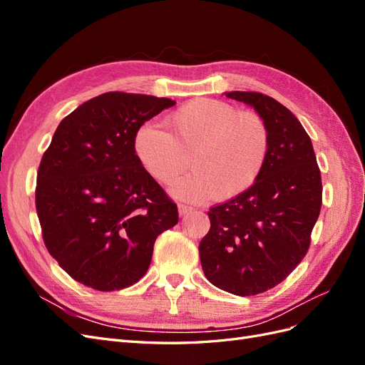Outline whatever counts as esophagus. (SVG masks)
<instances>
[{
    "label": "esophagus",
    "mask_w": 365,
    "mask_h": 365,
    "mask_svg": "<svg viewBox=\"0 0 365 365\" xmlns=\"http://www.w3.org/2000/svg\"><path fill=\"white\" fill-rule=\"evenodd\" d=\"M192 207H189V205H185V204H178V212H180V216H185V215H189L190 212H192Z\"/></svg>",
    "instance_id": "esophagus-1"
}]
</instances>
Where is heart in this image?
Instances as JSON below:
<instances>
[{
	"instance_id": "b5f03b06",
	"label": "heart",
	"mask_w": 365,
	"mask_h": 365,
	"mask_svg": "<svg viewBox=\"0 0 365 365\" xmlns=\"http://www.w3.org/2000/svg\"><path fill=\"white\" fill-rule=\"evenodd\" d=\"M169 128L143 126L134 148L141 168L165 185L180 178L192 157L195 172L172 189L180 200L201 202L213 195L233 200L251 189L267 164L268 126L233 105L197 98L176 109Z\"/></svg>"
}]
</instances>
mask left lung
Here are the masks:
<instances>
[{
    "label": "left lung",
    "mask_w": 365,
    "mask_h": 365,
    "mask_svg": "<svg viewBox=\"0 0 365 365\" xmlns=\"http://www.w3.org/2000/svg\"><path fill=\"white\" fill-rule=\"evenodd\" d=\"M225 96L256 109L269 130V152L250 190L210 208L200 257L210 283L248 297L277 286L303 260L323 185L311 137L288 108L256 91Z\"/></svg>",
    "instance_id": "1"
}]
</instances>
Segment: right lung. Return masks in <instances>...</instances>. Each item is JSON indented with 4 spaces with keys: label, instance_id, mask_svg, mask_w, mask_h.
<instances>
[{
    "label": "right lung",
    "instance_id": "right-lung-1",
    "mask_svg": "<svg viewBox=\"0 0 365 365\" xmlns=\"http://www.w3.org/2000/svg\"><path fill=\"white\" fill-rule=\"evenodd\" d=\"M175 102L111 91L65 117L36 178L43 244L88 288L118 291L146 274L153 244L178 224V207L141 168L135 135Z\"/></svg>",
    "mask_w": 365,
    "mask_h": 365
}]
</instances>
